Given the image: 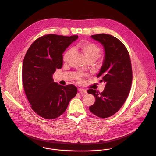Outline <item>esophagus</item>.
Listing matches in <instances>:
<instances>
[{"label": "esophagus", "mask_w": 156, "mask_h": 156, "mask_svg": "<svg viewBox=\"0 0 156 156\" xmlns=\"http://www.w3.org/2000/svg\"><path fill=\"white\" fill-rule=\"evenodd\" d=\"M78 91H79L80 93H87V92L86 90L82 89V88H78Z\"/></svg>", "instance_id": "obj_1"}]
</instances>
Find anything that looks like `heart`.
<instances>
[{
	"instance_id": "b5f03b06",
	"label": "heart",
	"mask_w": 156,
	"mask_h": 156,
	"mask_svg": "<svg viewBox=\"0 0 156 156\" xmlns=\"http://www.w3.org/2000/svg\"><path fill=\"white\" fill-rule=\"evenodd\" d=\"M75 48L81 51L83 55L85 56L88 61H94L100 56L101 50L98 45L92 42L87 41H81L76 45ZM73 50L72 49L66 50L63 55V62H67L72 53ZM76 80L78 82H81L83 80V75L81 74H78L76 76Z\"/></svg>"
}]
</instances>
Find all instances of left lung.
<instances>
[{
  "mask_svg": "<svg viewBox=\"0 0 156 156\" xmlns=\"http://www.w3.org/2000/svg\"><path fill=\"white\" fill-rule=\"evenodd\" d=\"M104 46L105 56L103 65L97 78L106 83L100 93L93 89L88 93L95 97L90 111L99 118H109L117 112L124 105L131 90L133 71L128 51L122 42L109 34L91 35Z\"/></svg>",
  "mask_w": 156,
  "mask_h": 156,
  "instance_id": "1",
  "label": "left lung"
}]
</instances>
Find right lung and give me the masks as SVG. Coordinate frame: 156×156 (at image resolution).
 <instances>
[{
  "label": "right lung",
  "mask_w": 156,
  "mask_h": 156,
  "mask_svg": "<svg viewBox=\"0 0 156 156\" xmlns=\"http://www.w3.org/2000/svg\"><path fill=\"white\" fill-rule=\"evenodd\" d=\"M48 34L34 41L23 62L22 82L32 109L40 117L53 119L66 111L77 93L73 84L62 86L55 83L52 75L63 65L62 53L78 38Z\"/></svg>",
  "instance_id": "1"
}]
</instances>
